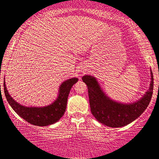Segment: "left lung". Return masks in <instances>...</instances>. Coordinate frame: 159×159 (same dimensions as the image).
Segmentation results:
<instances>
[{"label": "left lung", "instance_id": "obj_1", "mask_svg": "<svg viewBox=\"0 0 159 159\" xmlns=\"http://www.w3.org/2000/svg\"><path fill=\"white\" fill-rule=\"evenodd\" d=\"M151 75L149 89L141 99L130 104H124L111 99L103 92L96 78L92 75H84L82 81L87 85L92 115L101 124L113 128L121 127L134 121L145 111L151 102L153 90L151 70Z\"/></svg>", "mask_w": 159, "mask_h": 159}]
</instances>
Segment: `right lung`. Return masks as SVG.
<instances>
[{
    "label": "right lung",
    "instance_id": "right-lung-1",
    "mask_svg": "<svg viewBox=\"0 0 159 159\" xmlns=\"http://www.w3.org/2000/svg\"><path fill=\"white\" fill-rule=\"evenodd\" d=\"M78 81L77 78H72L63 82L60 86L56 100L44 107H25L16 102L8 94L6 87L5 78L3 82L4 93L8 104L20 117L33 125L45 126L57 122L64 115L70 91Z\"/></svg>",
    "mask_w": 159,
    "mask_h": 159
}]
</instances>
